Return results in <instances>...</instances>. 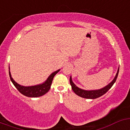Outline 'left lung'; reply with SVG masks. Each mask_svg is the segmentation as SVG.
I'll return each mask as SVG.
<instances>
[{
  "label": "left lung",
  "mask_w": 130,
  "mask_h": 130,
  "mask_svg": "<svg viewBox=\"0 0 130 130\" xmlns=\"http://www.w3.org/2000/svg\"><path fill=\"white\" fill-rule=\"evenodd\" d=\"M119 68L118 69V71H117V73L116 74L115 77L114 79L110 83L109 85H107V86H105L104 88H101V89H98V90H83L81 88H79V87H77L75 84L73 83V81H72V77H70V85L72 86V88L73 91L77 95H78L80 97L84 98H87V99H96L97 98H99L100 96H102V95L105 94V93L109 90L110 88H111L113 84L115 83L116 80H117V78L118 77V74H119Z\"/></svg>",
  "instance_id": "1"
}]
</instances>
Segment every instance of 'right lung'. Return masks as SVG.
<instances>
[{
	"label": "right lung",
	"mask_w": 130,
	"mask_h": 130,
	"mask_svg": "<svg viewBox=\"0 0 130 130\" xmlns=\"http://www.w3.org/2000/svg\"><path fill=\"white\" fill-rule=\"evenodd\" d=\"M60 70H58L55 71L53 73H51V75L49 76V77L47 78V79L43 83L38 85L30 86V87H25V86L20 85L18 83H16L13 80V78L11 77V73L10 72V71H9V75H10V79H11L12 83L13 84V85L22 94H23L25 96H27V97L36 98L43 96L49 91L50 88H51L53 77Z\"/></svg>",
	"instance_id": "right-lung-1"
}]
</instances>
